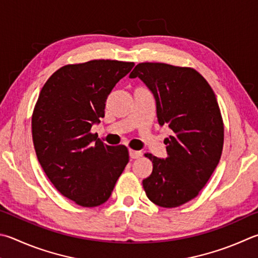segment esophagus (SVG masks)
I'll use <instances>...</instances> for the list:
<instances>
[{"label": "esophagus", "instance_id": "1", "mask_svg": "<svg viewBox=\"0 0 258 258\" xmlns=\"http://www.w3.org/2000/svg\"><path fill=\"white\" fill-rule=\"evenodd\" d=\"M142 152L141 151H135V150H130V157L132 159H138L140 157H142Z\"/></svg>", "mask_w": 258, "mask_h": 258}]
</instances>
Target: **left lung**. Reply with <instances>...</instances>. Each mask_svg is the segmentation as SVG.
Here are the masks:
<instances>
[{"label":"left lung","instance_id":"obj_1","mask_svg":"<svg viewBox=\"0 0 258 258\" xmlns=\"http://www.w3.org/2000/svg\"><path fill=\"white\" fill-rule=\"evenodd\" d=\"M130 78H140L153 93L158 123L174 132L165 140L166 159L145 153L153 165L142 181L145 194L159 207H180L199 195L221 158L224 127L217 97L191 68L145 62Z\"/></svg>","mask_w":258,"mask_h":258}]
</instances>
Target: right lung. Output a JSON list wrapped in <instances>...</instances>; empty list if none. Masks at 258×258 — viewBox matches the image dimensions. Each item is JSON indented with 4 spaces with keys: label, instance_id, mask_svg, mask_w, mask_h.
I'll list each match as a JSON object with an SVG mask.
<instances>
[{
    "label": "right lung",
    "instance_id": "add662e5",
    "mask_svg": "<svg viewBox=\"0 0 258 258\" xmlns=\"http://www.w3.org/2000/svg\"><path fill=\"white\" fill-rule=\"evenodd\" d=\"M133 67L111 59L65 65L46 81L36 102L31 130L38 161L55 188L81 207L105 203L128 162L125 145H107L90 130Z\"/></svg>",
    "mask_w": 258,
    "mask_h": 258
}]
</instances>
